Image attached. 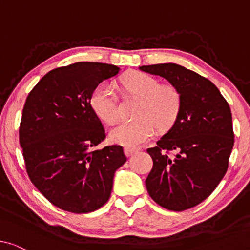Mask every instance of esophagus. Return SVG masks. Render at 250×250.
I'll return each mask as SVG.
<instances>
[{"label": "esophagus", "instance_id": "1", "mask_svg": "<svg viewBox=\"0 0 250 250\" xmlns=\"http://www.w3.org/2000/svg\"><path fill=\"white\" fill-rule=\"evenodd\" d=\"M139 151L138 148H131V146H126L125 148V153L127 157H131Z\"/></svg>", "mask_w": 250, "mask_h": 250}]
</instances>
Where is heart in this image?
<instances>
[{
    "label": "heart",
    "mask_w": 250,
    "mask_h": 250,
    "mask_svg": "<svg viewBox=\"0 0 250 250\" xmlns=\"http://www.w3.org/2000/svg\"><path fill=\"white\" fill-rule=\"evenodd\" d=\"M123 86L141 99L135 110V119L123 121L109 132L112 142L136 146L146 142L155 133L156 126L165 129L173 125L179 115L181 97L172 85H160L159 81L146 73L136 71L123 78ZM91 107L101 121L114 123L119 116L115 88L101 83L91 94Z\"/></svg>",
    "instance_id": "heart-1"
}]
</instances>
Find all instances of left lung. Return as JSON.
<instances>
[{"mask_svg":"<svg viewBox=\"0 0 250 250\" xmlns=\"http://www.w3.org/2000/svg\"><path fill=\"white\" fill-rule=\"evenodd\" d=\"M140 69L164 77L181 97L175 123L146 149L153 162L146 190L166 209H189L210 196L228 170L234 145L230 105L209 80L180 64Z\"/></svg>","mask_w":250,"mask_h":250,"instance_id":"obj_1","label":"left lung"}]
</instances>
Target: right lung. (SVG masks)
<instances>
[{
  "label": "right lung",
  "instance_id": "add662e5",
  "mask_svg": "<svg viewBox=\"0 0 250 250\" xmlns=\"http://www.w3.org/2000/svg\"><path fill=\"white\" fill-rule=\"evenodd\" d=\"M119 68L100 62L58 67L26 99L19 143L29 180L54 206L97 210L110 198L116 169L127 160L122 146L95 149L105 139L91 94Z\"/></svg>",
  "mask_w": 250,
  "mask_h": 250
}]
</instances>
